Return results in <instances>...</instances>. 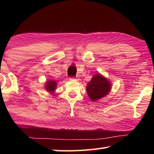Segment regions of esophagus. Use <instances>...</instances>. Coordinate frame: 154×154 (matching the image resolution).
<instances>
[{
	"instance_id": "1",
	"label": "esophagus",
	"mask_w": 154,
	"mask_h": 154,
	"mask_svg": "<svg viewBox=\"0 0 154 154\" xmlns=\"http://www.w3.org/2000/svg\"><path fill=\"white\" fill-rule=\"evenodd\" d=\"M70 79L71 80H79L77 77H71L70 78Z\"/></svg>"
}]
</instances>
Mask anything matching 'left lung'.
<instances>
[{
  "label": "left lung",
  "mask_w": 154,
  "mask_h": 154,
  "mask_svg": "<svg viewBox=\"0 0 154 154\" xmlns=\"http://www.w3.org/2000/svg\"><path fill=\"white\" fill-rule=\"evenodd\" d=\"M88 94L92 101H96L105 96L111 90V83L105 77L96 74L88 83Z\"/></svg>",
  "instance_id": "obj_1"
}]
</instances>
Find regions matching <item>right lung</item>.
<instances>
[{
    "instance_id": "add662e5",
    "label": "right lung",
    "mask_w": 154,
    "mask_h": 154,
    "mask_svg": "<svg viewBox=\"0 0 154 154\" xmlns=\"http://www.w3.org/2000/svg\"><path fill=\"white\" fill-rule=\"evenodd\" d=\"M56 83L54 81H49L47 82V84L45 85L46 90L50 92H54V91L56 90Z\"/></svg>"
}]
</instances>
